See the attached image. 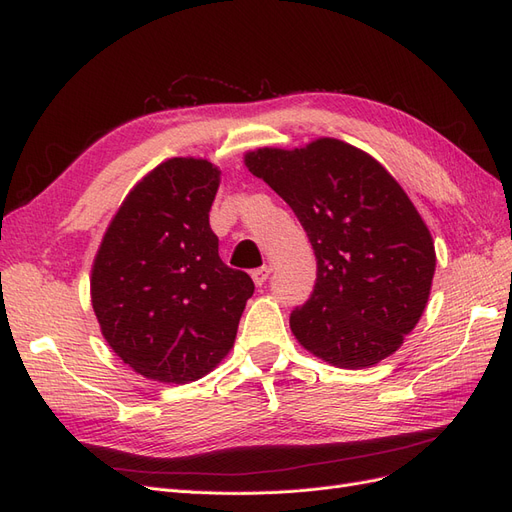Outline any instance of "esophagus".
Returning <instances> with one entry per match:
<instances>
[{"label": "esophagus", "instance_id": "1", "mask_svg": "<svg viewBox=\"0 0 512 512\" xmlns=\"http://www.w3.org/2000/svg\"><path fill=\"white\" fill-rule=\"evenodd\" d=\"M269 275H271V267H267V264H264V267H258V269H254V271H252V279H254V284H256V286H262L264 281L269 279Z\"/></svg>", "mask_w": 512, "mask_h": 512}]
</instances>
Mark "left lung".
<instances>
[{
	"label": "left lung",
	"instance_id": "left-lung-1",
	"mask_svg": "<svg viewBox=\"0 0 512 512\" xmlns=\"http://www.w3.org/2000/svg\"><path fill=\"white\" fill-rule=\"evenodd\" d=\"M245 165L292 207L315 254L313 292L290 315L298 343L339 368L392 356L426 309L436 267L407 192L373 156L332 137L260 148Z\"/></svg>",
	"mask_w": 512,
	"mask_h": 512
}]
</instances>
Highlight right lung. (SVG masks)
I'll use <instances>...</instances> for the list:
<instances>
[{
  "instance_id": "obj_1",
  "label": "right lung",
  "mask_w": 512,
  "mask_h": 512,
  "mask_svg": "<svg viewBox=\"0 0 512 512\" xmlns=\"http://www.w3.org/2000/svg\"><path fill=\"white\" fill-rule=\"evenodd\" d=\"M218 186L205 158H169L122 201L95 256L101 334L148 379L188 383L216 368L254 294L252 277L218 254L209 226Z\"/></svg>"
}]
</instances>
